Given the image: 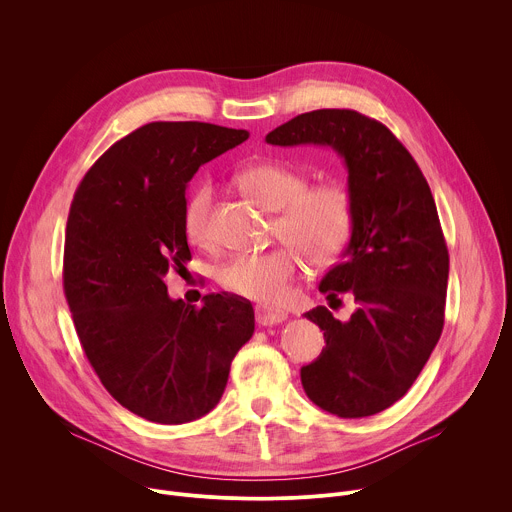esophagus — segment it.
Returning <instances> with one entry per match:
<instances>
[{"label":"esophagus","mask_w":512,"mask_h":512,"mask_svg":"<svg viewBox=\"0 0 512 512\" xmlns=\"http://www.w3.org/2000/svg\"><path fill=\"white\" fill-rule=\"evenodd\" d=\"M255 318H257V324L259 326H273V324H279L287 318L285 312H279V310H269L265 306H257L255 310Z\"/></svg>","instance_id":"34e87169"}]
</instances>
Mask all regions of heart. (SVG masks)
I'll return each instance as SVG.
<instances>
[{
  "mask_svg": "<svg viewBox=\"0 0 512 512\" xmlns=\"http://www.w3.org/2000/svg\"><path fill=\"white\" fill-rule=\"evenodd\" d=\"M239 184L267 208L277 210L275 237L287 247L237 255L218 269V281L237 296L263 306H281L291 294L300 257L324 267L338 259L354 225V202L346 186L322 182L308 186V176L283 162L249 164L237 174ZM212 184H198L184 204V231L190 241L210 237Z\"/></svg>",
  "mask_w": 512,
  "mask_h": 512,
  "instance_id": "obj_1",
  "label": "heart"
}]
</instances>
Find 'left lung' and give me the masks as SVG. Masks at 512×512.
I'll return each instance as SVG.
<instances>
[{"label": "left lung", "instance_id": "left-lung-1", "mask_svg": "<svg viewBox=\"0 0 512 512\" xmlns=\"http://www.w3.org/2000/svg\"><path fill=\"white\" fill-rule=\"evenodd\" d=\"M265 141L324 145L344 160L354 225L320 291L328 300L352 291L358 308L346 322L324 306L304 314L326 348L300 375L324 411L375 415L411 389L444 328L450 257L427 180L383 123L350 109L302 113Z\"/></svg>", "mask_w": 512, "mask_h": 512}]
</instances>
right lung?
<instances>
[{"mask_svg":"<svg viewBox=\"0 0 512 512\" xmlns=\"http://www.w3.org/2000/svg\"><path fill=\"white\" fill-rule=\"evenodd\" d=\"M249 137L198 121H156L93 164L70 204L64 296L81 346L111 397L166 425L221 401L231 362L253 336L249 300L168 296L166 275L190 261L186 188L198 168Z\"/></svg>","mask_w":512,"mask_h":512,"instance_id":"right-lung-1","label":"right lung"}]
</instances>
